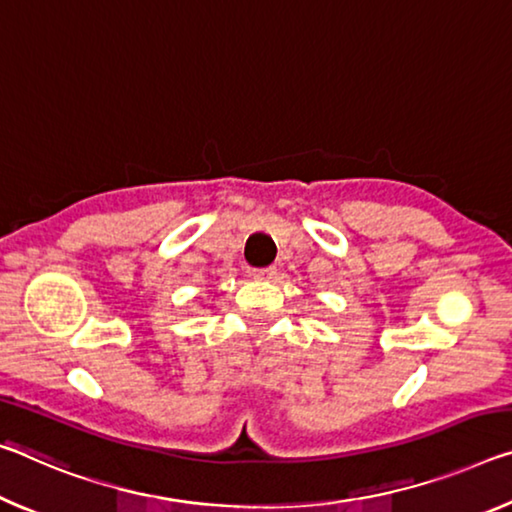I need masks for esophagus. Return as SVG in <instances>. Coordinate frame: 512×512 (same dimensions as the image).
I'll return each instance as SVG.
<instances>
[{"label": "esophagus", "instance_id": "esophagus-1", "mask_svg": "<svg viewBox=\"0 0 512 512\" xmlns=\"http://www.w3.org/2000/svg\"><path fill=\"white\" fill-rule=\"evenodd\" d=\"M253 278L255 280H275L278 278V269H275V266H269V269H255Z\"/></svg>", "mask_w": 512, "mask_h": 512}]
</instances>
